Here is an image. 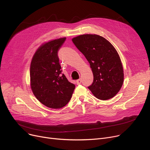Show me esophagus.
Wrapping results in <instances>:
<instances>
[{
    "label": "esophagus",
    "instance_id": "obj_1",
    "mask_svg": "<svg viewBox=\"0 0 150 150\" xmlns=\"http://www.w3.org/2000/svg\"><path fill=\"white\" fill-rule=\"evenodd\" d=\"M76 84H77L78 85V84H80L81 83V80H80V79L77 80L76 81Z\"/></svg>",
    "mask_w": 150,
    "mask_h": 150
}]
</instances>
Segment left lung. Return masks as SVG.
Returning a JSON list of instances; mask_svg holds the SVG:
<instances>
[{
  "label": "left lung",
  "instance_id": "8db88e82",
  "mask_svg": "<svg viewBox=\"0 0 150 150\" xmlns=\"http://www.w3.org/2000/svg\"><path fill=\"white\" fill-rule=\"evenodd\" d=\"M72 42L89 62L93 75L88 88L97 98L107 100L119 92L123 83L122 63L114 47L97 35H82Z\"/></svg>",
  "mask_w": 150,
  "mask_h": 150
}]
</instances>
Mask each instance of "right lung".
Instances as JSON below:
<instances>
[{
	"label": "right lung",
	"mask_w": 150,
	"mask_h": 150,
	"mask_svg": "<svg viewBox=\"0 0 150 150\" xmlns=\"http://www.w3.org/2000/svg\"><path fill=\"white\" fill-rule=\"evenodd\" d=\"M66 38L54 39L41 45L30 64V86L42 104L53 109L65 106L72 97L75 84L62 74L58 51Z\"/></svg>",
	"instance_id": "obj_1"
}]
</instances>
